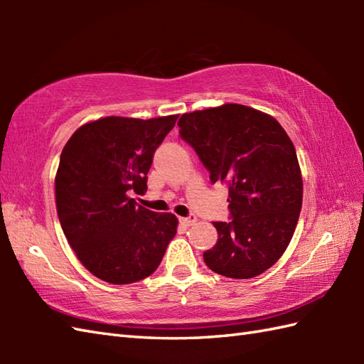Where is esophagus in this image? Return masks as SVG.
<instances>
[{"label": "esophagus", "mask_w": 364, "mask_h": 364, "mask_svg": "<svg viewBox=\"0 0 364 364\" xmlns=\"http://www.w3.org/2000/svg\"><path fill=\"white\" fill-rule=\"evenodd\" d=\"M180 222L183 223L184 227H191V225H194V223L197 222V218H196L194 214H191V215H188V218H181Z\"/></svg>", "instance_id": "34e87169"}]
</instances>
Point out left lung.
Masks as SVG:
<instances>
[{
    "label": "left lung",
    "mask_w": 364,
    "mask_h": 364,
    "mask_svg": "<svg viewBox=\"0 0 364 364\" xmlns=\"http://www.w3.org/2000/svg\"><path fill=\"white\" fill-rule=\"evenodd\" d=\"M180 137L211 183L228 186L230 222H213L218 242L203 253L213 272L245 280L272 267L289 245L304 183L296 149L274 117L228 103L183 114Z\"/></svg>",
    "instance_id": "1"
}]
</instances>
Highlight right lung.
<instances>
[{
  "mask_svg": "<svg viewBox=\"0 0 364 364\" xmlns=\"http://www.w3.org/2000/svg\"><path fill=\"white\" fill-rule=\"evenodd\" d=\"M178 115L105 117L68 139L56 173V208L68 244L90 274L112 284L151 275L176 233L170 213L137 205L153 154Z\"/></svg>",
  "mask_w": 364,
  "mask_h": 364,
  "instance_id": "1",
  "label": "right lung"
}]
</instances>
